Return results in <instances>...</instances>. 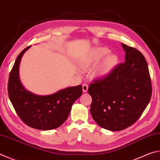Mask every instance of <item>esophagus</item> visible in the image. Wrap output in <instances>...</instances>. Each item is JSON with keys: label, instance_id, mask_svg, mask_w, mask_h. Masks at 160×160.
<instances>
[{"label": "esophagus", "instance_id": "34e87169", "mask_svg": "<svg viewBox=\"0 0 160 160\" xmlns=\"http://www.w3.org/2000/svg\"><path fill=\"white\" fill-rule=\"evenodd\" d=\"M88 89V85H87V84H83L82 85V90L84 92H87Z\"/></svg>", "mask_w": 160, "mask_h": 160}]
</instances>
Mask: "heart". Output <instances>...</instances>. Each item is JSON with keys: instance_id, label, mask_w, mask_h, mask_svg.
<instances>
[{"instance_id": "obj_1", "label": "heart", "mask_w": 160, "mask_h": 160, "mask_svg": "<svg viewBox=\"0 0 160 160\" xmlns=\"http://www.w3.org/2000/svg\"><path fill=\"white\" fill-rule=\"evenodd\" d=\"M108 53H109V50L108 49L98 48L94 51V55L95 59L97 60H98V59H101V58H103V57L106 56ZM115 62H116V57L115 56L109 57L108 59H106L105 64H104L103 71H107L108 70H109V69L115 64Z\"/></svg>"}]
</instances>
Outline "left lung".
Wrapping results in <instances>:
<instances>
[{
	"mask_svg": "<svg viewBox=\"0 0 160 160\" xmlns=\"http://www.w3.org/2000/svg\"><path fill=\"white\" fill-rule=\"evenodd\" d=\"M125 62L108 75L93 80L88 88L92 98L90 112L98 125L121 131L132 125L146 109L152 85L146 59L138 50L122 43Z\"/></svg>",
	"mask_w": 160,
	"mask_h": 160,
	"instance_id": "1",
	"label": "left lung"
}]
</instances>
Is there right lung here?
Here are the masks:
<instances>
[{"label": "right lung", "instance_id": "1", "mask_svg": "<svg viewBox=\"0 0 160 160\" xmlns=\"http://www.w3.org/2000/svg\"><path fill=\"white\" fill-rule=\"evenodd\" d=\"M30 47L20 52L15 60L8 80V96L17 114L27 125L41 130L56 129L66 120L72 103L82 95V85L48 96L35 95L26 90L19 79V67L23 54Z\"/></svg>", "mask_w": 160, "mask_h": 160}]
</instances>
